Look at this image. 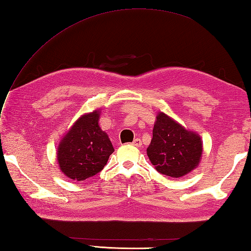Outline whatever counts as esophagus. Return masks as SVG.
<instances>
[{
	"instance_id": "1",
	"label": "esophagus",
	"mask_w": 251,
	"mask_h": 251,
	"mask_svg": "<svg viewBox=\"0 0 251 251\" xmlns=\"http://www.w3.org/2000/svg\"><path fill=\"white\" fill-rule=\"evenodd\" d=\"M131 145L135 146V147H140L142 145V142H141V140L139 139V138H136V139L132 141Z\"/></svg>"
}]
</instances>
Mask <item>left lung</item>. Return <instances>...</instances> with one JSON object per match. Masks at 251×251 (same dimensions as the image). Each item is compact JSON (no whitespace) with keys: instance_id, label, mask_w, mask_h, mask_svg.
<instances>
[{"instance_id":"1","label":"left lung","mask_w":251,"mask_h":251,"mask_svg":"<svg viewBox=\"0 0 251 251\" xmlns=\"http://www.w3.org/2000/svg\"><path fill=\"white\" fill-rule=\"evenodd\" d=\"M147 152L158 173L178 178L199 165L202 146L201 138L194 132L184 129L166 114L159 113Z\"/></svg>"}]
</instances>
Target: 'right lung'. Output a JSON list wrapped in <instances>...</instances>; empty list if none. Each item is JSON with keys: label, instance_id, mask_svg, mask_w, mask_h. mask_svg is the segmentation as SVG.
Instances as JSON below:
<instances>
[{"label": "right lung", "instance_id": "add662e5", "mask_svg": "<svg viewBox=\"0 0 251 251\" xmlns=\"http://www.w3.org/2000/svg\"><path fill=\"white\" fill-rule=\"evenodd\" d=\"M98 111L83 115L63 137L58 163L67 177L83 181L103 169L114 149L98 125Z\"/></svg>", "mask_w": 251, "mask_h": 251}]
</instances>
